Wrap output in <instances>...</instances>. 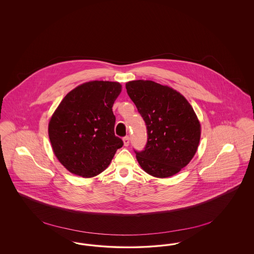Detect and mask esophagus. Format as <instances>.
I'll return each mask as SVG.
<instances>
[{
  "mask_svg": "<svg viewBox=\"0 0 254 254\" xmlns=\"http://www.w3.org/2000/svg\"><path fill=\"white\" fill-rule=\"evenodd\" d=\"M123 141H124V145L125 146H127L129 145V137L128 136H126L123 138Z\"/></svg>",
  "mask_w": 254,
  "mask_h": 254,
  "instance_id": "34e87169",
  "label": "esophagus"
}]
</instances>
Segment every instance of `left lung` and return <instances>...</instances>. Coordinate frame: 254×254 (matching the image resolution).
I'll return each instance as SVG.
<instances>
[{"label":"left lung","mask_w":254,"mask_h":254,"mask_svg":"<svg viewBox=\"0 0 254 254\" xmlns=\"http://www.w3.org/2000/svg\"><path fill=\"white\" fill-rule=\"evenodd\" d=\"M146 126V144L136 158L146 173L166 178L178 173L196 153L201 127L185 97L167 85L152 81L126 85Z\"/></svg>","instance_id":"obj_1"}]
</instances>
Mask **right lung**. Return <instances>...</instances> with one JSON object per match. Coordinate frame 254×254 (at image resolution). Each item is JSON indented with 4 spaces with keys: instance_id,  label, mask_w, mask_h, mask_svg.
Wrapping results in <instances>:
<instances>
[{
    "instance_id": "add662e5",
    "label": "right lung",
    "mask_w": 254,
    "mask_h": 254,
    "mask_svg": "<svg viewBox=\"0 0 254 254\" xmlns=\"http://www.w3.org/2000/svg\"><path fill=\"white\" fill-rule=\"evenodd\" d=\"M116 82L92 81L63 99L49 125L53 151L73 174L93 177L109 167L124 145L114 133L112 107L121 92Z\"/></svg>"
}]
</instances>
